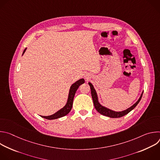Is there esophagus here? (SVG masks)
I'll list each match as a JSON object with an SVG mask.
<instances>
[{"label": "esophagus", "instance_id": "1", "mask_svg": "<svg viewBox=\"0 0 160 160\" xmlns=\"http://www.w3.org/2000/svg\"><path fill=\"white\" fill-rule=\"evenodd\" d=\"M85 79L87 80H90L91 78V76L90 75H88V74H86L85 75Z\"/></svg>", "mask_w": 160, "mask_h": 160}]
</instances>
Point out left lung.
<instances>
[{
  "mask_svg": "<svg viewBox=\"0 0 160 160\" xmlns=\"http://www.w3.org/2000/svg\"><path fill=\"white\" fill-rule=\"evenodd\" d=\"M88 85H90V90H91V95H92V98L93 99V102L94 104V107L96 108V109L102 115L110 117V118H120L122 117L123 116H125L127 114H128L129 112H130L133 109H134L135 108V106L138 104V103L140 102L143 92L142 93L141 97L139 98V100L137 101L133 106H132L130 108H128L127 109L123 111H120V112H117V111H112L109 109H108L104 106H102V105L100 104V103L98 101V95L96 93V91L94 89L92 84L91 83H88Z\"/></svg>",
  "mask_w": 160,
  "mask_h": 160,
  "instance_id": "left-lung-1",
  "label": "left lung"
}]
</instances>
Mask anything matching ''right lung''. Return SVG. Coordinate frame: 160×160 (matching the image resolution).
<instances>
[{
	"instance_id": "right-lung-1",
	"label": "right lung",
	"mask_w": 160,
	"mask_h": 160,
	"mask_svg": "<svg viewBox=\"0 0 160 160\" xmlns=\"http://www.w3.org/2000/svg\"><path fill=\"white\" fill-rule=\"evenodd\" d=\"M27 49H25L22 52V54H23L25 52ZM85 82V80L83 78L80 79L78 81H77L75 83H74L70 87V92H69V95H68V101L66 104L64 106V107H63L62 109H61L60 110H59L58 112H56V113H54V115H50V116H48V117H45V116H40L41 117L48 119V120H54V119H57L62 117H64L65 115H68V113L70 112V111H71L72 108V106H73V99H74V96L75 94L76 93V91L78 89V88L79 87V86L80 85H82V83H83Z\"/></svg>"
}]
</instances>
